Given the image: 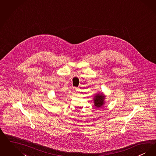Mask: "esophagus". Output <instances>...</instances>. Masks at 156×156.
<instances>
[{
  "instance_id": "esophagus-1",
  "label": "esophagus",
  "mask_w": 156,
  "mask_h": 156,
  "mask_svg": "<svg viewBox=\"0 0 156 156\" xmlns=\"http://www.w3.org/2000/svg\"><path fill=\"white\" fill-rule=\"evenodd\" d=\"M75 90H76V92H79L80 91V89L79 87H76L75 88Z\"/></svg>"
}]
</instances>
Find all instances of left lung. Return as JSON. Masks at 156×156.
Segmentation results:
<instances>
[{
	"label": "left lung",
	"mask_w": 156,
	"mask_h": 156,
	"mask_svg": "<svg viewBox=\"0 0 156 156\" xmlns=\"http://www.w3.org/2000/svg\"><path fill=\"white\" fill-rule=\"evenodd\" d=\"M105 98H106V96L102 93L96 94L94 98V106L97 108L101 107L105 103Z\"/></svg>",
	"instance_id": "obj_1"
}]
</instances>
